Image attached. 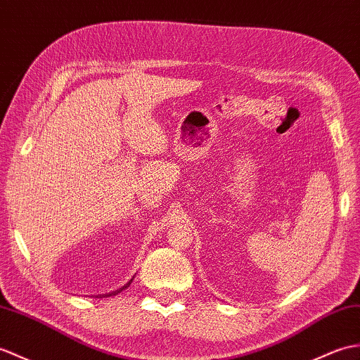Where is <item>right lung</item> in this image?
<instances>
[{
  "label": "right lung",
  "instance_id": "right-lung-1",
  "mask_svg": "<svg viewBox=\"0 0 360 360\" xmlns=\"http://www.w3.org/2000/svg\"><path fill=\"white\" fill-rule=\"evenodd\" d=\"M129 285H130V282H129V283H125V285H124V287H122V288H120V290H118V291H113V293H108V295H107V296H112V295H118V293H120V291H122V290H124V288H127V287H129Z\"/></svg>",
  "mask_w": 360,
  "mask_h": 360
}]
</instances>
